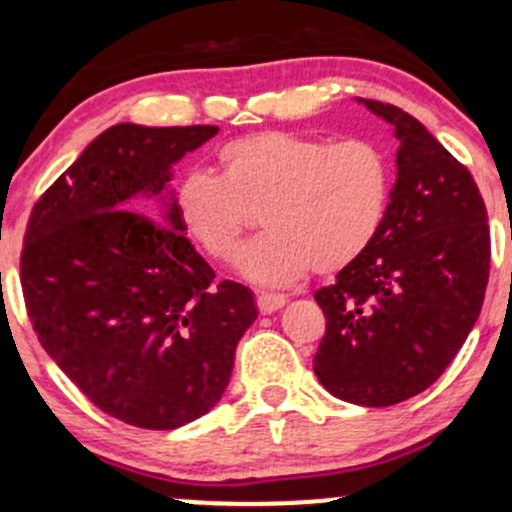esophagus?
<instances>
[{
  "instance_id": "34e87169",
  "label": "esophagus",
  "mask_w": 512,
  "mask_h": 512,
  "mask_svg": "<svg viewBox=\"0 0 512 512\" xmlns=\"http://www.w3.org/2000/svg\"><path fill=\"white\" fill-rule=\"evenodd\" d=\"M286 305L284 296H276V293H260L257 296V308H260L262 315H272L276 310H281Z\"/></svg>"
}]
</instances>
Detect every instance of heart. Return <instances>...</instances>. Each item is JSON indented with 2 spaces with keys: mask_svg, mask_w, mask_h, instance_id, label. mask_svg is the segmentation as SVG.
Masks as SVG:
<instances>
[{
  "mask_svg": "<svg viewBox=\"0 0 512 512\" xmlns=\"http://www.w3.org/2000/svg\"><path fill=\"white\" fill-rule=\"evenodd\" d=\"M221 175L190 168L173 190L175 219L211 260L231 262L262 204L267 233L240 257L250 281L284 289L361 257L383 226L390 161L370 139L262 129L216 151Z\"/></svg>",
  "mask_w": 512,
  "mask_h": 512,
  "instance_id": "heart-1",
  "label": "heart"
}]
</instances>
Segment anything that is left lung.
<instances>
[{
  "instance_id": "obj_1",
  "label": "left lung",
  "mask_w": 512,
  "mask_h": 512,
  "mask_svg": "<svg viewBox=\"0 0 512 512\" xmlns=\"http://www.w3.org/2000/svg\"><path fill=\"white\" fill-rule=\"evenodd\" d=\"M395 129L397 180L361 257L315 293L327 320L313 361L330 395L390 407L419 395L472 332L491 236L472 173L402 108L358 98Z\"/></svg>"
}]
</instances>
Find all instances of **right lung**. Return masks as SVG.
<instances>
[{"label": "right lung", "mask_w": 512, "mask_h": 512, "mask_svg": "<svg viewBox=\"0 0 512 512\" xmlns=\"http://www.w3.org/2000/svg\"><path fill=\"white\" fill-rule=\"evenodd\" d=\"M216 134L211 125L120 122L86 146L28 219L21 286L33 330L69 380L129 426L173 431L214 409L257 320L250 289L214 281L168 190L175 163Z\"/></svg>", "instance_id": "obj_1"}]
</instances>
